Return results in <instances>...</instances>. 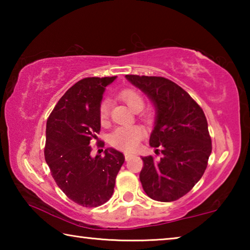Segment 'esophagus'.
<instances>
[{
  "instance_id": "esophagus-1",
  "label": "esophagus",
  "mask_w": 250,
  "mask_h": 250,
  "mask_svg": "<svg viewBox=\"0 0 250 250\" xmlns=\"http://www.w3.org/2000/svg\"><path fill=\"white\" fill-rule=\"evenodd\" d=\"M132 156H133V154H131V153H125V161H129L131 158H132Z\"/></svg>"
}]
</instances>
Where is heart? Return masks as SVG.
Wrapping results in <instances>:
<instances>
[{"instance_id": "obj_1", "label": "heart", "mask_w": 250, "mask_h": 250, "mask_svg": "<svg viewBox=\"0 0 250 250\" xmlns=\"http://www.w3.org/2000/svg\"><path fill=\"white\" fill-rule=\"evenodd\" d=\"M119 98L124 100L129 107L137 111L143 108V98L138 91L132 89H126L121 91L119 94ZM110 112V103L108 100L103 101L100 104L99 116L101 122H105L109 117ZM143 137V130L139 125H130V126H120L113 131L112 134L110 135V142L113 146L118 147L120 150L130 151L133 150L138 146L139 142Z\"/></svg>"}]
</instances>
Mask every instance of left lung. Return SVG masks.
Wrapping results in <instances>:
<instances>
[{"mask_svg": "<svg viewBox=\"0 0 250 250\" xmlns=\"http://www.w3.org/2000/svg\"><path fill=\"white\" fill-rule=\"evenodd\" d=\"M155 108L150 146L162 158H142L140 181L146 195L172 202L185 195L204 174L211 140L202 108L179 84L163 77L125 75Z\"/></svg>", "mask_w": 250, "mask_h": 250, "instance_id": "left-lung-1", "label": "left lung"}]
</instances>
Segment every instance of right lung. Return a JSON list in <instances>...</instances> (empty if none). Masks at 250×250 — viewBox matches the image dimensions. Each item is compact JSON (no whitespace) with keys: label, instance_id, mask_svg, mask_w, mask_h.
Returning <instances> with one entry per match:
<instances>
[{"label":"right lung","instance_id":"obj_1","mask_svg":"<svg viewBox=\"0 0 250 250\" xmlns=\"http://www.w3.org/2000/svg\"><path fill=\"white\" fill-rule=\"evenodd\" d=\"M113 77L79 80L62 97L46 125L45 160L58 188L84 207L104 204L113 194L116 177L125 162L120 151L104 150L91 156L90 141L98 140L99 109L105 87Z\"/></svg>","mask_w":250,"mask_h":250}]
</instances>
